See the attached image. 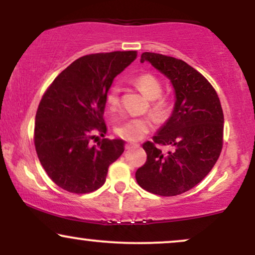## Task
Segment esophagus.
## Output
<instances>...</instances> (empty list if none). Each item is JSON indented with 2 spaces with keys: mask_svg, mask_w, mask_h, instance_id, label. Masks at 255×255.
Segmentation results:
<instances>
[{
  "mask_svg": "<svg viewBox=\"0 0 255 255\" xmlns=\"http://www.w3.org/2000/svg\"><path fill=\"white\" fill-rule=\"evenodd\" d=\"M136 147H139V144H134V142H128V144H126V150H130V148Z\"/></svg>",
  "mask_w": 255,
  "mask_h": 255,
  "instance_id": "34e87169",
  "label": "esophagus"
}]
</instances>
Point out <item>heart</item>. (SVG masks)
Segmentation results:
<instances>
[{"label":"heart","instance_id":"b5f03b06","mask_svg":"<svg viewBox=\"0 0 255 255\" xmlns=\"http://www.w3.org/2000/svg\"><path fill=\"white\" fill-rule=\"evenodd\" d=\"M135 86L142 92V95L146 98L153 101L157 99L162 93V85L159 80L152 74H141L139 75L135 80H134ZM119 95L120 89L118 86H113L108 91L107 96H105V101H107L108 107L110 109H115L119 105ZM154 110L157 113L162 114L165 111V103L163 101L157 102L154 104ZM152 125L150 120L144 118H130L124 120L115 127V133L118 134L122 139L128 140V141H137V140L142 139L146 134L151 129Z\"/></svg>","mask_w":255,"mask_h":255}]
</instances>
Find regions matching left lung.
Segmentation results:
<instances>
[{
    "label": "left lung",
    "instance_id": "obj_1",
    "mask_svg": "<svg viewBox=\"0 0 255 255\" xmlns=\"http://www.w3.org/2000/svg\"><path fill=\"white\" fill-rule=\"evenodd\" d=\"M140 62L151 63L170 80L175 103L153 142L142 145L147 159L135 172L136 182L163 197L182 194L211 171L221 154L224 127L221 102L211 84L182 60L144 52ZM156 143L173 148L163 154Z\"/></svg>",
    "mask_w": 255,
    "mask_h": 255
}]
</instances>
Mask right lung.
<instances>
[{"label": "right lung", "mask_w": 255, "mask_h": 255, "mask_svg": "<svg viewBox=\"0 0 255 255\" xmlns=\"http://www.w3.org/2000/svg\"><path fill=\"white\" fill-rule=\"evenodd\" d=\"M136 51L86 55L61 72L44 93L36 114L34 145L40 164L58 187L77 194L101 188L108 169L124 153L122 139L90 145L96 130L107 133L108 91Z\"/></svg>", "instance_id": "obj_1"}]
</instances>
